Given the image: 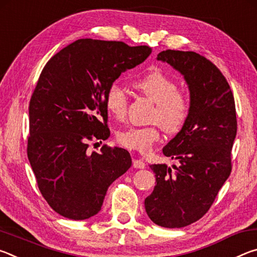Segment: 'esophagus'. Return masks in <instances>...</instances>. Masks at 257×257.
I'll return each instance as SVG.
<instances>
[{
	"label": "esophagus",
	"mask_w": 257,
	"mask_h": 257,
	"mask_svg": "<svg viewBox=\"0 0 257 257\" xmlns=\"http://www.w3.org/2000/svg\"><path fill=\"white\" fill-rule=\"evenodd\" d=\"M133 167L136 168V169H144L145 168V163L144 161L141 160V159H134L133 161Z\"/></svg>",
	"instance_id": "34e87169"
}]
</instances>
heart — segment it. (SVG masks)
Masks as SVG:
<instances>
[{
	"label": "heart",
	"instance_id": "obj_1",
	"mask_svg": "<svg viewBox=\"0 0 257 257\" xmlns=\"http://www.w3.org/2000/svg\"><path fill=\"white\" fill-rule=\"evenodd\" d=\"M135 88L155 103L151 121L161 125L165 133L176 134L184 127L190 112V101L178 84L162 71L155 70L134 81ZM128 97L118 82H113L105 93V107L115 119H123L127 112ZM160 141L158 124L149 127H132L116 134V142L130 151L150 153Z\"/></svg>",
	"mask_w": 257,
	"mask_h": 257
}]
</instances>
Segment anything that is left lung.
I'll return each mask as SVG.
<instances>
[{"label":"left lung","instance_id":"1","mask_svg":"<svg viewBox=\"0 0 257 257\" xmlns=\"http://www.w3.org/2000/svg\"><path fill=\"white\" fill-rule=\"evenodd\" d=\"M156 59L184 76L190 112L182 129L163 147V154L179 161V167L173 165V171L167 164L151 165L156 186L145 199V210L155 224L182 228L210 210L230 176L236 106L222 72L203 55L167 50Z\"/></svg>","mask_w":257,"mask_h":257}]
</instances>
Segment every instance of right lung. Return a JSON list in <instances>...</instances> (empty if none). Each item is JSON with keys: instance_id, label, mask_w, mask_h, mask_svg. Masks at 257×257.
<instances>
[{"instance_id": "1", "label": "right lung", "mask_w": 257, "mask_h": 257, "mask_svg": "<svg viewBox=\"0 0 257 257\" xmlns=\"http://www.w3.org/2000/svg\"><path fill=\"white\" fill-rule=\"evenodd\" d=\"M149 46L82 38L52 56L29 103L27 154L43 197L60 215L86 220L101 211L107 188L132 167L128 151L105 141V93L128 69L149 58ZM102 143V142H101Z\"/></svg>"}]
</instances>
